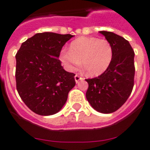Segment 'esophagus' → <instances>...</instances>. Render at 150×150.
Returning <instances> with one entry per match:
<instances>
[{
	"label": "esophagus",
	"instance_id": "esophagus-1",
	"mask_svg": "<svg viewBox=\"0 0 150 150\" xmlns=\"http://www.w3.org/2000/svg\"><path fill=\"white\" fill-rule=\"evenodd\" d=\"M82 79H84L82 77V76H80L79 75H75V82H79L80 81V80H82Z\"/></svg>",
	"mask_w": 150,
	"mask_h": 150
}]
</instances>
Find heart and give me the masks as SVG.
<instances>
[{"label":"heart","mask_w":150,"mask_h":150,"mask_svg":"<svg viewBox=\"0 0 150 150\" xmlns=\"http://www.w3.org/2000/svg\"><path fill=\"white\" fill-rule=\"evenodd\" d=\"M113 54L112 45L106 39L82 36L71 43L69 50H61L60 60L69 71L76 70L82 61L89 75H98L108 68Z\"/></svg>","instance_id":"1"}]
</instances>
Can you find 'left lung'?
<instances>
[{
	"label": "left lung",
	"instance_id": "8db88e82",
	"mask_svg": "<svg viewBox=\"0 0 150 150\" xmlns=\"http://www.w3.org/2000/svg\"><path fill=\"white\" fill-rule=\"evenodd\" d=\"M113 47L110 66L98 77L88 79L86 99L94 109L103 114L116 111L132 93L135 78V52L128 40L111 32L100 31Z\"/></svg>",
	"mask_w": 150,
	"mask_h": 150
}]
</instances>
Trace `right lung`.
I'll list each match as a JSON object with an SVG mask.
<instances>
[{
  "label": "right lung",
  "mask_w": 150,
  "mask_h": 150,
  "mask_svg": "<svg viewBox=\"0 0 150 150\" xmlns=\"http://www.w3.org/2000/svg\"><path fill=\"white\" fill-rule=\"evenodd\" d=\"M71 34L36 33L22 43L15 55L16 89L34 113L48 116L57 113L75 86V74L66 71L58 59Z\"/></svg>",
  "instance_id": "1"
}]
</instances>
